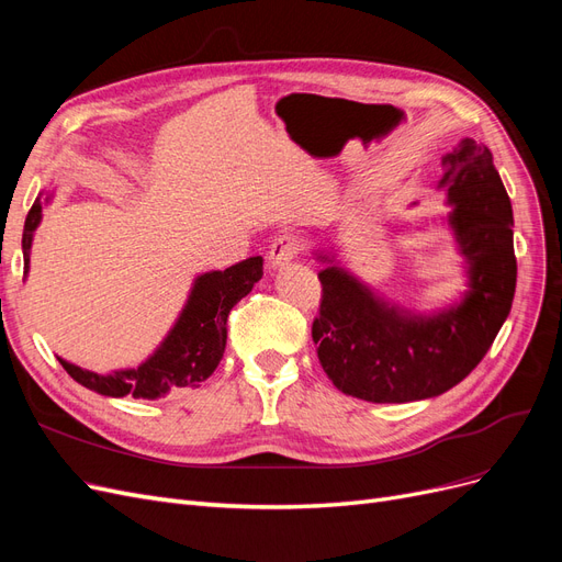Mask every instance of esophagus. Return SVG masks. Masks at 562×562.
<instances>
[{"label": "esophagus", "instance_id": "1", "mask_svg": "<svg viewBox=\"0 0 562 562\" xmlns=\"http://www.w3.org/2000/svg\"><path fill=\"white\" fill-rule=\"evenodd\" d=\"M297 252H300V241L291 234H283L279 239H274V244L269 248V255H267L269 267L277 269V267L291 265L297 258Z\"/></svg>", "mask_w": 562, "mask_h": 562}]
</instances>
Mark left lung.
<instances>
[{"mask_svg":"<svg viewBox=\"0 0 562 562\" xmlns=\"http://www.w3.org/2000/svg\"><path fill=\"white\" fill-rule=\"evenodd\" d=\"M438 187L452 206L448 225L464 258L469 291L434 314L391 304L316 250L323 297L312 337L318 361L347 396L411 403L446 394L483 361L516 293L514 211L492 151L473 138L443 157Z\"/></svg>","mask_w":562,"mask_h":562,"instance_id":"left-lung-1","label":"left lung"}]
</instances>
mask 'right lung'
<instances>
[{"mask_svg": "<svg viewBox=\"0 0 562 562\" xmlns=\"http://www.w3.org/2000/svg\"><path fill=\"white\" fill-rule=\"evenodd\" d=\"M42 223V196L32 203L23 229V258L25 271L30 267L32 236ZM262 279V258L241 260L225 271H206L194 279V285L187 297L184 307L168 330L164 342L138 368L114 370L110 375L83 370L63 359L60 366L67 375L81 386L98 391L112 398H145L155 401L176 389L199 386L213 375L227 345V316L241 297H246L252 285Z\"/></svg>", "mask_w": 562, "mask_h": 562, "instance_id": "obj_1", "label": "right lung"}]
</instances>
